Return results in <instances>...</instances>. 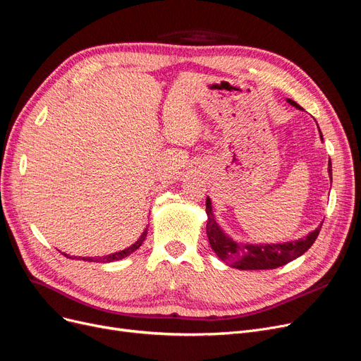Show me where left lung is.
I'll return each instance as SVG.
<instances>
[{
    "label": "left lung",
    "mask_w": 361,
    "mask_h": 361,
    "mask_svg": "<svg viewBox=\"0 0 361 361\" xmlns=\"http://www.w3.org/2000/svg\"><path fill=\"white\" fill-rule=\"evenodd\" d=\"M288 103L302 111V107L293 100L288 99ZM320 138L323 140L322 133ZM327 172L329 177L332 180L331 159H329ZM207 234L212 250L218 255L219 259L227 262L230 267L239 270H273L281 267V265H285L305 254L317 239L319 231L322 228L320 224L314 231H310L307 236L283 243H242L233 240V238H230L221 228V226L216 223L209 196L207 197Z\"/></svg>",
    "instance_id": "obj_1"
}]
</instances>
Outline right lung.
Masks as SVG:
<instances>
[{"instance_id": "add662e5", "label": "right lung", "mask_w": 361, "mask_h": 361, "mask_svg": "<svg viewBox=\"0 0 361 361\" xmlns=\"http://www.w3.org/2000/svg\"><path fill=\"white\" fill-rule=\"evenodd\" d=\"M146 236H147V227H146L145 231L142 233V236H140V238L137 239V242L133 243L130 247L123 249V250H119V252H115V254L104 255V257H71V255H68V254H63V255L68 257V258H71V259H84V261H90V262H114V261H119V259H122V258H125V257L131 255V254L134 252V250H137L140 246H142V243L145 242Z\"/></svg>"}]
</instances>
